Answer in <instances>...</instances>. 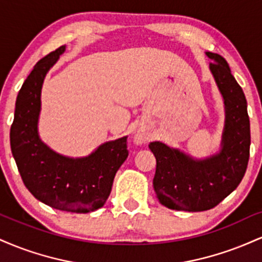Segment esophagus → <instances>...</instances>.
<instances>
[{
	"label": "esophagus",
	"mask_w": 262,
	"mask_h": 262,
	"mask_svg": "<svg viewBox=\"0 0 262 262\" xmlns=\"http://www.w3.org/2000/svg\"><path fill=\"white\" fill-rule=\"evenodd\" d=\"M134 139H135V143H137V144H143V143H145V141H146V137L143 133H137V134H135Z\"/></svg>",
	"instance_id": "34e87169"
}]
</instances>
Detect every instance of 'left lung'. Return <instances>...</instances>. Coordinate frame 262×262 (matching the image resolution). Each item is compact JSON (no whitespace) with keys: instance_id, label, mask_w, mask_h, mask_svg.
I'll return each mask as SVG.
<instances>
[{"instance_id":"obj_1","label":"left lung","mask_w":262,"mask_h":262,"mask_svg":"<svg viewBox=\"0 0 262 262\" xmlns=\"http://www.w3.org/2000/svg\"><path fill=\"white\" fill-rule=\"evenodd\" d=\"M209 70L224 101L225 122L221 149L197 159L161 141L149 148L156 159L154 189L159 202L170 209L202 212L212 209L242 182L250 154V121L242 87L223 56L206 53Z\"/></svg>"}]
</instances>
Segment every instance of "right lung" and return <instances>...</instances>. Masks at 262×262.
Wrapping results in <instances>:
<instances>
[{
    "instance_id": "add662e5",
    "label": "right lung",
    "mask_w": 262,
    "mask_h": 262,
    "mask_svg": "<svg viewBox=\"0 0 262 262\" xmlns=\"http://www.w3.org/2000/svg\"><path fill=\"white\" fill-rule=\"evenodd\" d=\"M66 50L39 60L19 90L12 123L11 150L28 191L52 208L90 213L104 206L117 171L128 158L127 137L106 141L83 158L54 151L39 137L41 87L48 71Z\"/></svg>"
}]
</instances>
